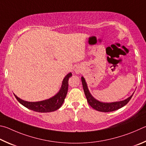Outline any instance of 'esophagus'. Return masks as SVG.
<instances>
[{
  "mask_svg": "<svg viewBox=\"0 0 146 146\" xmlns=\"http://www.w3.org/2000/svg\"><path fill=\"white\" fill-rule=\"evenodd\" d=\"M76 72L77 73V74H78L79 72H80V70H79L78 69H76Z\"/></svg>",
  "mask_w": 146,
  "mask_h": 146,
  "instance_id": "esophagus-1",
  "label": "esophagus"
}]
</instances>
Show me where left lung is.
<instances>
[{"instance_id": "obj_1", "label": "left lung", "mask_w": 146, "mask_h": 146, "mask_svg": "<svg viewBox=\"0 0 146 146\" xmlns=\"http://www.w3.org/2000/svg\"><path fill=\"white\" fill-rule=\"evenodd\" d=\"M81 81H82L83 87L84 90V92H85V96L87 99V102L88 104H90L91 107H92L94 109L96 110L102 112H110L113 111L115 110H117L119 108H122L124 106L126 105V104L130 101L131 99L132 96H131L126 100L119 101V102H115V103H102V102H99V101H97L96 99H94L90 93L89 92V90L86 85V83L85 82V79L83 77L81 78Z\"/></svg>"}]
</instances>
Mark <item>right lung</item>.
Segmentation results:
<instances>
[{
  "instance_id": "1",
  "label": "right lung",
  "mask_w": 146,
  "mask_h": 146,
  "mask_svg": "<svg viewBox=\"0 0 146 146\" xmlns=\"http://www.w3.org/2000/svg\"><path fill=\"white\" fill-rule=\"evenodd\" d=\"M70 76H72L71 73H69L65 76L63 81L62 86H61L60 92L53 98L47 99V100L33 103V102L23 101L14 94L15 97L20 104L31 110L37 112H42V113L56 111V110L59 109L61 106L66 98L68 87V81Z\"/></svg>"
}]
</instances>
